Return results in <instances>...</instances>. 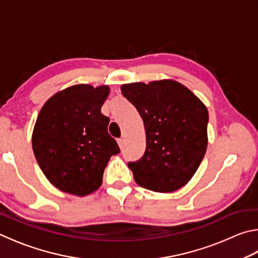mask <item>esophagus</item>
<instances>
[{
    "instance_id": "esophagus-1",
    "label": "esophagus",
    "mask_w": 258,
    "mask_h": 258,
    "mask_svg": "<svg viewBox=\"0 0 258 258\" xmlns=\"http://www.w3.org/2000/svg\"><path fill=\"white\" fill-rule=\"evenodd\" d=\"M117 143H118V145H119V148H121L123 147V144H124V139H117Z\"/></svg>"
}]
</instances>
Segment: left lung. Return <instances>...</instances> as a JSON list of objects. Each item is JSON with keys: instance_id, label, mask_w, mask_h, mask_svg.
I'll return each mask as SVG.
<instances>
[{"instance_id": "8db88e82", "label": "left lung", "mask_w": 258, "mask_h": 258, "mask_svg": "<svg viewBox=\"0 0 258 258\" xmlns=\"http://www.w3.org/2000/svg\"><path fill=\"white\" fill-rule=\"evenodd\" d=\"M123 96L142 117L147 148L128 162L137 184L159 193L186 185L208 148L207 107L182 84L171 80L123 84Z\"/></svg>"}]
</instances>
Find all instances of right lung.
I'll return each mask as SVG.
<instances>
[{"instance_id":"right-lung-1","label":"right lung","mask_w":258,"mask_h":258,"mask_svg":"<svg viewBox=\"0 0 258 258\" xmlns=\"http://www.w3.org/2000/svg\"><path fill=\"white\" fill-rule=\"evenodd\" d=\"M109 88L89 84L64 89L46 101L32 133V150L44 175L65 193L98 189L111 156L120 152L108 133L101 106Z\"/></svg>"}]
</instances>
